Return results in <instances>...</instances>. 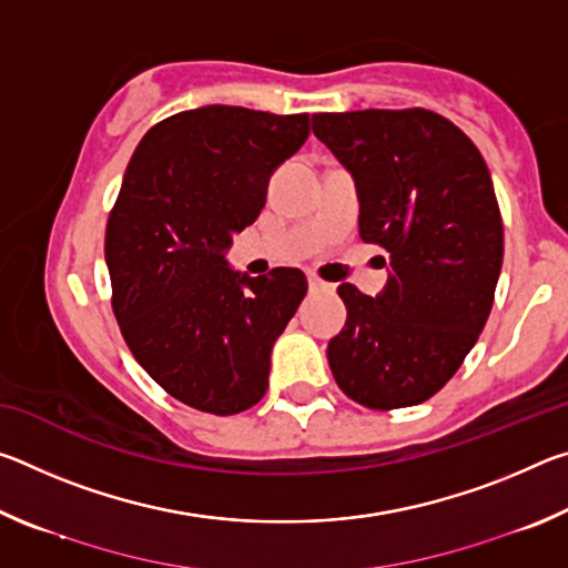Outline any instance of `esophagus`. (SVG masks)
Wrapping results in <instances>:
<instances>
[{"mask_svg": "<svg viewBox=\"0 0 568 568\" xmlns=\"http://www.w3.org/2000/svg\"><path fill=\"white\" fill-rule=\"evenodd\" d=\"M307 287H311V291H328V283H323L321 277H315V275H307Z\"/></svg>", "mask_w": 568, "mask_h": 568, "instance_id": "obj_1", "label": "esophagus"}]
</instances>
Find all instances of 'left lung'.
I'll list each match as a JSON object with an SVG mask.
<instances>
[{
	"label": "left lung",
	"instance_id": "left-lung-1",
	"mask_svg": "<svg viewBox=\"0 0 568 568\" xmlns=\"http://www.w3.org/2000/svg\"><path fill=\"white\" fill-rule=\"evenodd\" d=\"M313 132L355 180L361 237L390 253L376 297L338 287L348 318L328 343L333 378L365 408L418 406L460 368L491 313L504 263L491 172L428 110L321 112Z\"/></svg>",
	"mask_w": 568,
	"mask_h": 568
}]
</instances>
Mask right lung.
Returning a JSON list of instances; mask_svg holds the SVG:
<instances>
[{"mask_svg":"<svg viewBox=\"0 0 568 568\" xmlns=\"http://www.w3.org/2000/svg\"><path fill=\"white\" fill-rule=\"evenodd\" d=\"M307 134V114L207 104L155 124L124 170L104 235L112 307L150 378L192 408L233 416L265 396L307 281L297 267L250 277L225 253Z\"/></svg>","mask_w":568,"mask_h":568,"instance_id":"1","label":"right lung"}]
</instances>
